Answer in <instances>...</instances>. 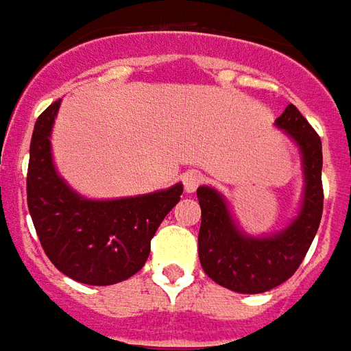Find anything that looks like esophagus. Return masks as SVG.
Here are the masks:
<instances>
[{
	"instance_id": "esophagus-1",
	"label": "esophagus",
	"mask_w": 351,
	"mask_h": 351,
	"mask_svg": "<svg viewBox=\"0 0 351 351\" xmlns=\"http://www.w3.org/2000/svg\"><path fill=\"white\" fill-rule=\"evenodd\" d=\"M182 184H184V190L188 191V193H193V191L197 190L199 186L203 184V176L195 173V171H190V173H186L182 176Z\"/></svg>"
}]
</instances>
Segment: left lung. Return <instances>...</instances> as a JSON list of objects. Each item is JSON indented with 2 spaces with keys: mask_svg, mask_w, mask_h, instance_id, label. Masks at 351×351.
<instances>
[{
  "mask_svg": "<svg viewBox=\"0 0 351 351\" xmlns=\"http://www.w3.org/2000/svg\"><path fill=\"white\" fill-rule=\"evenodd\" d=\"M276 125L301 148L306 182L301 214L282 233L259 239L243 235L220 193L206 186L197 190L201 267L216 284L237 293H263L291 278L314 241L324 213L322 138L295 105H287Z\"/></svg>",
  "mask_w": 351,
  "mask_h": 351,
  "instance_id": "obj_1",
  "label": "left lung"
}]
</instances>
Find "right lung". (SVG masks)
Masks as SVG:
<instances>
[{"label":"right lung","instance_id":"obj_1","mask_svg":"<svg viewBox=\"0 0 351 351\" xmlns=\"http://www.w3.org/2000/svg\"><path fill=\"white\" fill-rule=\"evenodd\" d=\"M60 108L54 101L35 122L27 165V208L41 246L58 271L90 284L110 286L145 267L150 241L180 201L182 184L138 197L90 201L58 176L50 131Z\"/></svg>","mask_w":351,"mask_h":351}]
</instances>
